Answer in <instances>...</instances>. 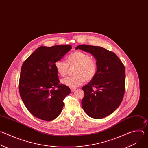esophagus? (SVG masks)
Instances as JSON below:
<instances>
[{"label": "esophagus", "instance_id": "1", "mask_svg": "<svg viewBox=\"0 0 148 148\" xmlns=\"http://www.w3.org/2000/svg\"><path fill=\"white\" fill-rule=\"evenodd\" d=\"M76 90V88H71V91L72 92H74Z\"/></svg>", "mask_w": 148, "mask_h": 148}]
</instances>
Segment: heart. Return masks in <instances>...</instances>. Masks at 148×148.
Here are the masks:
<instances>
[{"label": "heart", "mask_w": 148, "mask_h": 148, "mask_svg": "<svg viewBox=\"0 0 148 148\" xmlns=\"http://www.w3.org/2000/svg\"><path fill=\"white\" fill-rule=\"evenodd\" d=\"M69 66H75L73 76L67 77L61 80V83L71 88H75L85 82L92 80L97 72L96 61L91 58V56L83 51H76L67 57V62L57 61L55 62L54 67L61 77L66 75Z\"/></svg>", "instance_id": "1"}]
</instances>
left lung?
<instances>
[{
    "instance_id": "1",
    "label": "left lung",
    "mask_w": 148,
    "mask_h": 148,
    "mask_svg": "<svg viewBox=\"0 0 148 148\" xmlns=\"http://www.w3.org/2000/svg\"><path fill=\"white\" fill-rule=\"evenodd\" d=\"M78 49L92 54L97 64L95 77L82 88V107L92 118L106 117L119 107L123 99L125 67L115 53L103 47L83 45L77 46L75 50Z\"/></svg>"
}]
</instances>
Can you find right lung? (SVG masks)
<instances>
[{"label":"right lung","mask_w":148,"mask_h":148,"mask_svg":"<svg viewBox=\"0 0 148 148\" xmlns=\"http://www.w3.org/2000/svg\"><path fill=\"white\" fill-rule=\"evenodd\" d=\"M71 49L70 45L40 46L23 62L19 80L20 95L35 117L51 121L60 114L63 100L71 91L69 87L60 84L54 64Z\"/></svg>","instance_id":"1"}]
</instances>
